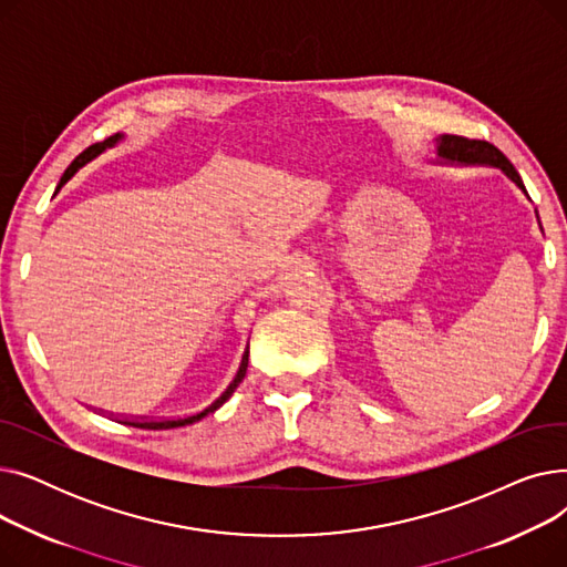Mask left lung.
Returning a JSON list of instances; mask_svg holds the SVG:
<instances>
[{"instance_id": "1", "label": "left lung", "mask_w": 567, "mask_h": 567, "mask_svg": "<svg viewBox=\"0 0 567 567\" xmlns=\"http://www.w3.org/2000/svg\"><path fill=\"white\" fill-rule=\"evenodd\" d=\"M436 156L443 163H457V165H489V167H498L505 176L511 178L513 184H517V188L524 190V195L528 197L524 182L519 172L515 169V165L505 158L498 148L485 140H468L462 135H441L436 140ZM538 214V212H535Z\"/></svg>"}]
</instances>
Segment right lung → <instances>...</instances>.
Segmentation results:
<instances>
[{
    "mask_svg": "<svg viewBox=\"0 0 567 567\" xmlns=\"http://www.w3.org/2000/svg\"><path fill=\"white\" fill-rule=\"evenodd\" d=\"M118 140V135H112V137H107L105 142H99V144H92L89 148H84V152L66 167V172H64V176H62V182H59V186H56V190L62 188L69 178L82 167V165H86L89 161L92 158H96L101 152H105V146H112L114 142ZM54 190V193H56ZM246 370H248V351L244 353V361H241V368H238V372H236V377H234V381L227 385V391L216 400V402H212L208 404L204 411H199V413H193V415H186V419H172V421H131L128 425H133V427H142V430H172V427H184V425H193V423H197V421H202L206 413H214L216 409H220L229 398H231V393L236 391V385L244 381V377H246Z\"/></svg>",
    "mask_w": 567,
    "mask_h": 567,
    "instance_id": "add662e5",
    "label": "right lung"
}]
</instances>
